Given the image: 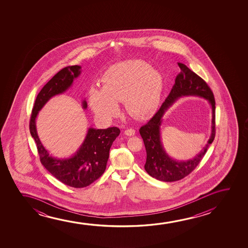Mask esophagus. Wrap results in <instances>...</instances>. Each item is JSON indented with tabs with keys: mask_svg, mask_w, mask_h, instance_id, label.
Returning <instances> with one entry per match:
<instances>
[{
	"mask_svg": "<svg viewBox=\"0 0 248 248\" xmlns=\"http://www.w3.org/2000/svg\"><path fill=\"white\" fill-rule=\"evenodd\" d=\"M124 134H125L126 136H135V134H136V130L133 129H126L125 131H124Z\"/></svg>",
	"mask_w": 248,
	"mask_h": 248,
	"instance_id": "esophagus-1",
	"label": "esophagus"
}]
</instances>
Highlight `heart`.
Instances as JSON below:
<instances>
[{
	"label": "heart",
	"instance_id": "heart-1",
	"mask_svg": "<svg viewBox=\"0 0 248 248\" xmlns=\"http://www.w3.org/2000/svg\"><path fill=\"white\" fill-rule=\"evenodd\" d=\"M163 77L146 62L133 59L108 68L102 78V90L92 87L89 103L95 115L108 122L119 112L117 102H124L129 114L144 118L159 105Z\"/></svg>",
	"mask_w": 248,
	"mask_h": 248
}]
</instances>
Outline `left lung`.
Masks as SVG:
<instances>
[{"mask_svg": "<svg viewBox=\"0 0 248 248\" xmlns=\"http://www.w3.org/2000/svg\"><path fill=\"white\" fill-rule=\"evenodd\" d=\"M178 65L181 71L176 76L170 95L156 114L140 129L146 151L145 170L156 180L165 182L181 180L192 172L202 159L215 136V100L213 92L207 83L190 68L180 62ZM187 95L199 96L207 100L212 108V124L211 137L207 144L197 156L185 161L174 160L166 153L160 138V125L165 112L178 98Z\"/></svg>", "mask_w": 248, "mask_h": 248, "instance_id": "left-lung-1", "label": "left lung"}]
</instances>
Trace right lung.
Here are the masks:
<instances>
[{"mask_svg": "<svg viewBox=\"0 0 248 248\" xmlns=\"http://www.w3.org/2000/svg\"><path fill=\"white\" fill-rule=\"evenodd\" d=\"M80 74L81 66L75 65L62 68L54 75L38 94L30 122L31 136L36 143L42 165L62 183L75 188L88 186L104 173L110 148L120 134V129L117 127L106 129L91 127L75 154L63 158L55 157L45 148L36 129L35 122L39 112L50 99L67 92ZM82 108H87L85 99L82 102Z\"/></svg>", "mask_w": 248, "mask_h": 248, "instance_id": "1", "label": "right lung"}]
</instances>
